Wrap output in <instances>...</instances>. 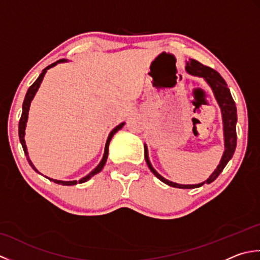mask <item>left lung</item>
I'll list each match as a JSON object with an SVG mask.
<instances>
[{"label":"left lung","mask_w":260,"mask_h":260,"mask_svg":"<svg viewBox=\"0 0 260 260\" xmlns=\"http://www.w3.org/2000/svg\"><path fill=\"white\" fill-rule=\"evenodd\" d=\"M185 70L187 74H190L192 76H197V77H201L204 80L208 82V85L211 87V89L213 91V95L217 99V102L220 106V109H221V114H222V121H223V135H224V152L223 155L221 157V161H220L219 165L217 169L214 170V172L209 176V179L207 181L202 182V183L199 184H178L174 183L172 181H169L167 179H164L161 174H158L154 168L152 167V164L148 159V153H147V147H145V161L147 163V167L150 168L151 172L156 176L157 179L161 180L163 183L168 184L170 186L173 187H179V189H194V187H199L203 185L204 183H211L215 179L218 178L219 174L222 172L225 165L228 164V162L233 157L235 150H236V145H237V133H236V124H237V107L233 96H231L229 88L227 87V84H225L224 79L222 78L218 71H215L214 69L208 67V66H204L200 63L194 59H190L189 61L186 62L185 66Z\"/></svg>","instance_id":"obj_1"}]
</instances>
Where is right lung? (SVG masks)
<instances>
[{
    "label": "right lung",
    "instance_id": "add662e5",
    "mask_svg": "<svg viewBox=\"0 0 260 260\" xmlns=\"http://www.w3.org/2000/svg\"><path fill=\"white\" fill-rule=\"evenodd\" d=\"M66 61H67V60H66V59H60V60H58V61L51 63L50 66H48L47 68L43 69L42 73L40 74V76L38 77V79H37L35 82H33V84L30 86L29 89H27L25 98H24V101H23V105H22V115H21V118H20V121H19V137H20V142H21V144H22V147H23V151H24V154H25V156H26L27 162H29L30 167H31L33 170H35L37 173H40V172H39V171L36 169L35 165L32 164L29 155H27V150H26V145H25V141H24L25 127H26V121H27V115H29L30 105H31V102H32L33 97H35V95H36L38 89H39V87H40V85H41V82H42V80H43V77H45V75H46V73H47V70L52 68V67H54V66H56L57 63L66 62ZM124 124H125V123H120L118 126H116L115 128H114L112 132H110V134L108 135V139H107V142H106V145H105V152H104V156H103V158H102V161H101V163H99V164L97 165V167H96L95 169H93V170L91 171V172H90L89 174L84 176V178L80 179L79 181H59V180H54V179H50V178H48V179L50 180V181H52V182H54V183H57V184H62V185H76L77 183H84V182L89 180V179L91 178V176H93L95 174L101 172V171H102L103 168H104L105 163H106V161H107V157H108V146H109L110 140H112V137L115 135V133H117V132L121 128V127L124 126ZM46 178H47V176H46Z\"/></svg>",
    "mask_w": 260,
    "mask_h": 260
}]
</instances>
